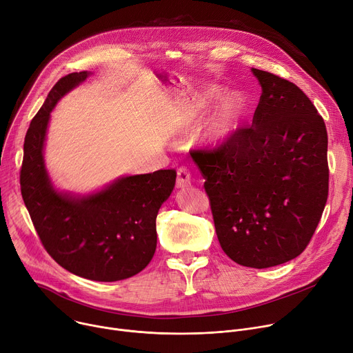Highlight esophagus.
<instances>
[{"label": "esophagus", "mask_w": 353, "mask_h": 353, "mask_svg": "<svg viewBox=\"0 0 353 353\" xmlns=\"http://www.w3.org/2000/svg\"><path fill=\"white\" fill-rule=\"evenodd\" d=\"M177 187L179 188H185L188 185H191V174H190V170L184 166H181L179 170H177V181H176Z\"/></svg>", "instance_id": "esophagus-1"}]
</instances>
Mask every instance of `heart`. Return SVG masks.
I'll return each instance as SVG.
<instances>
[{"instance_id": "b5f03b06", "label": "heart", "mask_w": 353, "mask_h": 353, "mask_svg": "<svg viewBox=\"0 0 353 353\" xmlns=\"http://www.w3.org/2000/svg\"><path fill=\"white\" fill-rule=\"evenodd\" d=\"M221 94H222V88L212 85V87H208L200 97L191 100L185 105L184 114L181 117L180 126L183 130H190V128L196 126L203 112L211 105L214 100L219 97ZM246 114H248L246 101L238 94L231 95V97H228L225 101H223V104L211 118L204 134L205 143L210 146H221L223 143H227L239 131Z\"/></svg>"}]
</instances>
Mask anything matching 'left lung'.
I'll return each mask as SVG.
<instances>
[{"mask_svg": "<svg viewBox=\"0 0 353 353\" xmlns=\"http://www.w3.org/2000/svg\"><path fill=\"white\" fill-rule=\"evenodd\" d=\"M262 87L252 126L191 157L205 179L222 250L266 269L307 248L328 199V135L323 117L293 83L252 69Z\"/></svg>", "mask_w": 353, "mask_h": 353, "instance_id": "obj_1", "label": "left lung"}]
</instances>
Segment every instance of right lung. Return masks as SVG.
Here are the masks:
<instances>
[{
    "label": "right lung",
    "mask_w": 353,
    "mask_h": 353,
    "mask_svg": "<svg viewBox=\"0 0 353 353\" xmlns=\"http://www.w3.org/2000/svg\"><path fill=\"white\" fill-rule=\"evenodd\" d=\"M88 76L61 77L32 119L23 143L21 193L42 245L63 269L88 280L118 281L152 261L156 216L174 188L176 170L122 176L88 194L53 185L43 157L50 112Z\"/></svg>",
    "instance_id": "1"
}]
</instances>
